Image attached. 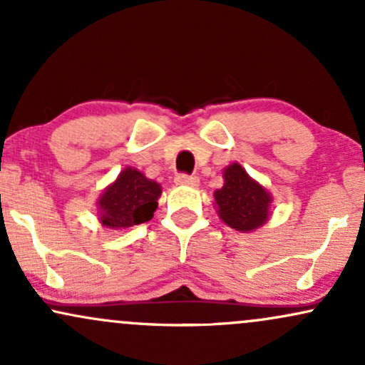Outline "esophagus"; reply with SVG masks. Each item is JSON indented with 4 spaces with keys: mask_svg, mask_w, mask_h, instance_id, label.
Returning a JSON list of instances; mask_svg holds the SVG:
<instances>
[{
    "mask_svg": "<svg viewBox=\"0 0 365 365\" xmlns=\"http://www.w3.org/2000/svg\"><path fill=\"white\" fill-rule=\"evenodd\" d=\"M175 182L177 185H187V187H197L199 185V178L195 175H187V173H178L175 177Z\"/></svg>",
    "mask_w": 365,
    "mask_h": 365,
    "instance_id": "esophagus-1",
    "label": "esophagus"
}]
</instances>
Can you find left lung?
<instances>
[{
	"mask_svg": "<svg viewBox=\"0 0 365 365\" xmlns=\"http://www.w3.org/2000/svg\"><path fill=\"white\" fill-rule=\"evenodd\" d=\"M225 185L215 192L217 215L238 232H252L269 216L271 195L255 183L240 165L225 170Z\"/></svg>",
	"mask_w": 365,
	"mask_h": 365,
	"instance_id": "1",
	"label": "left lung"
}]
</instances>
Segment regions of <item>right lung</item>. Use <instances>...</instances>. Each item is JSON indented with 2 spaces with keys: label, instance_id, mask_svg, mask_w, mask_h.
<instances>
[{
  "label": "right lung",
  "instance_id": "obj_1",
  "mask_svg": "<svg viewBox=\"0 0 365 365\" xmlns=\"http://www.w3.org/2000/svg\"><path fill=\"white\" fill-rule=\"evenodd\" d=\"M161 187L140 171L127 168L99 199V220L110 228H130L154 216Z\"/></svg>",
  "mask_w": 365,
  "mask_h": 365
}]
</instances>
